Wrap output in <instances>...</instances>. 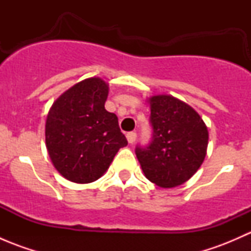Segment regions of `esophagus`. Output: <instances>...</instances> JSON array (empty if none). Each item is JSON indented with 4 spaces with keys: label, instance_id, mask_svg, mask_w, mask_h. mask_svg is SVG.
<instances>
[{
    "label": "esophagus",
    "instance_id": "1",
    "mask_svg": "<svg viewBox=\"0 0 251 251\" xmlns=\"http://www.w3.org/2000/svg\"><path fill=\"white\" fill-rule=\"evenodd\" d=\"M126 138H127V142L128 143H135L136 138H137V133L136 132H127V135H126Z\"/></svg>",
    "mask_w": 251,
    "mask_h": 251
}]
</instances>
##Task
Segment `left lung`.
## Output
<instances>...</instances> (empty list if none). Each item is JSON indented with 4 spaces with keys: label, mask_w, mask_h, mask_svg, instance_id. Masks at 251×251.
<instances>
[{
    "label": "left lung",
    "mask_w": 251,
    "mask_h": 251,
    "mask_svg": "<svg viewBox=\"0 0 251 251\" xmlns=\"http://www.w3.org/2000/svg\"><path fill=\"white\" fill-rule=\"evenodd\" d=\"M151 137L136 146V155L147 178L163 188L179 186L203 164L209 133L193 108L173 96L149 100Z\"/></svg>",
    "instance_id": "left-lung-1"
}]
</instances>
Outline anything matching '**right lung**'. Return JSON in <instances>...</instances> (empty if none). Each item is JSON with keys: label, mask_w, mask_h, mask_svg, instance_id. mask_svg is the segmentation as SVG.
I'll use <instances>...</instances> for the list:
<instances>
[{"label": "right lung", "mask_w": 251, "mask_h": 251, "mask_svg": "<svg viewBox=\"0 0 251 251\" xmlns=\"http://www.w3.org/2000/svg\"><path fill=\"white\" fill-rule=\"evenodd\" d=\"M108 85L86 78L63 93L46 121V147L54 168L76 183H90L109 168L114 156L127 146L118 116L105 110Z\"/></svg>", "instance_id": "right-lung-1"}]
</instances>
